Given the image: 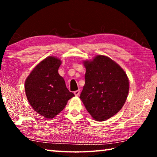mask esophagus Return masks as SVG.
Here are the masks:
<instances>
[{
	"label": "esophagus",
	"instance_id": "obj_1",
	"mask_svg": "<svg viewBox=\"0 0 157 157\" xmlns=\"http://www.w3.org/2000/svg\"><path fill=\"white\" fill-rule=\"evenodd\" d=\"M79 94H80V91H79V90H77V91H74V94H75V95H76V96H78Z\"/></svg>",
	"mask_w": 157,
	"mask_h": 157
}]
</instances>
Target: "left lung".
<instances>
[{
	"mask_svg": "<svg viewBox=\"0 0 157 157\" xmlns=\"http://www.w3.org/2000/svg\"><path fill=\"white\" fill-rule=\"evenodd\" d=\"M85 84L80 99L97 121H104L120 111L127 100L129 80L120 66L103 55L84 63Z\"/></svg>",
	"mask_w": 157,
	"mask_h": 157,
	"instance_id": "obj_1",
	"label": "left lung"
}]
</instances>
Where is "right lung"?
Wrapping results in <instances>:
<instances>
[{
  "instance_id": "right-lung-1",
  "label": "right lung",
  "mask_w": 157,
  "mask_h": 157,
  "mask_svg": "<svg viewBox=\"0 0 157 157\" xmlns=\"http://www.w3.org/2000/svg\"><path fill=\"white\" fill-rule=\"evenodd\" d=\"M61 63L57 58L48 57L33 69L25 82L29 103L34 111L48 119L60 113L68 100L75 96L58 73Z\"/></svg>"
}]
</instances>
